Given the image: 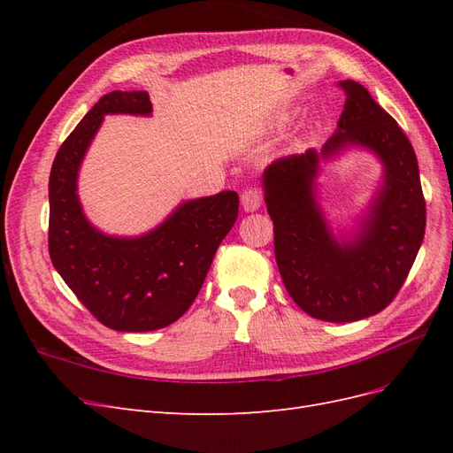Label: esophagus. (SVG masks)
I'll return each mask as SVG.
<instances>
[{"mask_svg":"<svg viewBox=\"0 0 453 453\" xmlns=\"http://www.w3.org/2000/svg\"><path fill=\"white\" fill-rule=\"evenodd\" d=\"M260 203H263V193H260V188L257 187H250L245 188L242 193V205L245 211H257L260 208Z\"/></svg>","mask_w":453,"mask_h":453,"instance_id":"34e87169","label":"esophagus"}]
</instances>
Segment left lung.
<instances>
[{
	"mask_svg": "<svg viewBox=\"0 0 453 453\" xmlns=\"http://www.w3.org/2000/svg\"><path fill=\"white\" fill-rule=\"evenodd\" d=\"M346 94L338 130L321 155L273 160L265 170L266 208L273 221V253L287 293L308 315L349 323L388 308L412 268L425 234V198L412 143L396 120L355 81ZM348 144L366 146L382 158L387 181L358 236L338 244L312 196L319 157Z\"/></svg>",
	"mask_w": 453,
	"mask_h": 453,
	"instance_id": "left-lung-1",
	"label": "left lung"
}]
</instances>
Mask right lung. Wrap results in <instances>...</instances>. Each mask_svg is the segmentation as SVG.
<instances>
[{
    "mask_svg": "<svg viewBox=\"0 0 453 453\" xmlns=\"http://www.w3.org/2000/svg\"><path fill=\"white\" fill-rule=\"evenodd\" d=\"M145 90H113L67 135L49 177V255L62 280L102 325L147 333L177 321L195 303L219 243L234 226L238 195L223 190L181 203L157 230L113 238L90 226L77 172L104 115H149Z\"/></svg>",
    "mask_w": 453,
    "mask_h": 453,
    "instance_id": "add662e5",
    "label": "right lung"
}]
</instances>
